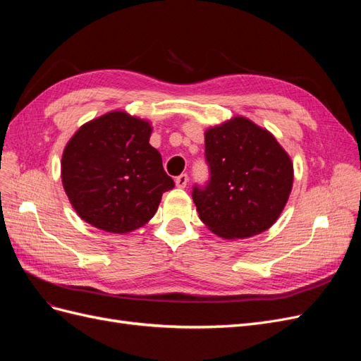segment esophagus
<instances>
[{
	"mask_svg": "<svg viewBox=\"0 0 361 361\" xmlns=\"http://www.w3.org/2000/svg\"><path fill=\"white\" fill-rule=\"evenodd\" d=\"M174 182H176V187L178 188H185V187H187V183H188V174L187 173H182L180 176H178Z\"/></svg>",
	"mask_w": 361,
	"mask_h": 361,
	"instance_id": "esophagus-1",
	"label": "esophagus"
}]
</instances>
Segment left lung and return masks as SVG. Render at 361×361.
Returning a JSON list of instances; mask_svg holds the SVG:
<instances>
[{"mask_svg":"<svg viewBox=\"0 0 361 361\" xmlns=\"http://www.w3.org/2000/svg\"><path fill=\"white\" fill-rule=\"evenodd\" d=\"M206 187L192 188L200 220L224 239L259 235L277 221L293 183L288 152L265 128L236 116L206 129Z\"/></svg>","mask_w":361,"mask_h":361,"instance_id":"obj_1","label":"left lung"}]
</instances>
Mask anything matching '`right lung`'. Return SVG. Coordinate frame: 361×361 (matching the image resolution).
<instances>
[{"label": "right lung", "mask_w": 361, "mask_h": 361, "mask_svg": "<svg viewBox=\"0 0 361 361\" xmlns=\"http://www.w3.org/2000/svg\"><path fill=\"white\" fill-rule=\"evenodd\" d=\"M152 125L126 111L84 123L61 157V182L81 220L110 233L149 223L174 187L161 154L149 145Z\"/></svg>", "instance_id": "obj_1"}]
</instances>
